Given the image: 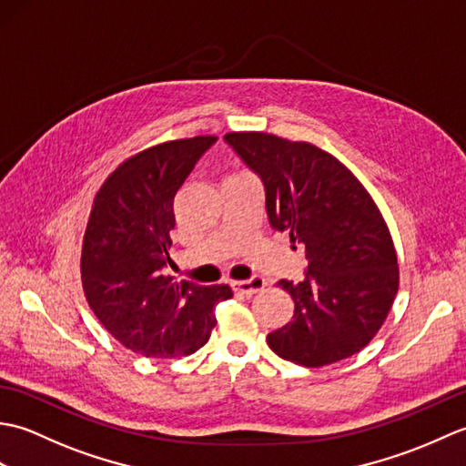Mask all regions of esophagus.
I'll return each mask as SVG.
<instances>
[{"label": "esophagus", "instance_id": "obj_1", "mask_svg": "<svg viewBox=\"0 0 466 466\" xmlns=\"http://www.w3.org/2000/svg\"><path fill=\"white\" fill-rule=\"evenodd\" d=\"M264 286H266V280L262 279V276H250L248 280L232 282V289H234L236 292L246 294V296H252V294H256V292L264 290Z\"/></svg>", "mask_w": 466, "mask_h": 466}]
</instances>
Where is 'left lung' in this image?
<instances>
[{
  "label": "left lung",
  "instance_id": "obj_1",
  "mask_svg": "<svg viewBox=\"0 0 466 466\" xmlns=\"http://www.w3.org/2000/svg\"><path fill=\"white\" fill-rule=\"evenodd\" d=\"M224 142L262 180L270 226L304 246L309 260L300 282H279L294 316L266 336L268 346L309 369L362 350L399 290L397 252L370 194L309 142L262 132H232Z\"/></svg>",
  "mask_w": 466,
  "mask_h": 466
}]
</instances>
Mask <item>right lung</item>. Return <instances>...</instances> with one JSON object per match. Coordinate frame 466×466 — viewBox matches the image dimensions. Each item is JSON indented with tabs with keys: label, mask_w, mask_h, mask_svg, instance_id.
Here are the masks:
<instances>
[{
	"label": "right lung",
	"mask_w": 466,
	"mask_h": 466,
	"mask_svg": "<svg viewBox=\"0 0 466 466\" xmlns=\"http://www.w3.org/2000/svg\"><path fill=\"white\" fill-rule=\"evenodd\" d=\"M216 136L174 140L132 156L96 194L82 248L90 309L116 340L147 359L187 356L210 339L226 284L177 282L170 264L174 196Z\"/></svg>",
	"instance_id": "obj_1"
}]
</instances>
